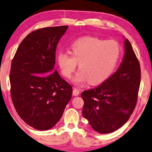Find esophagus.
I'll use <instances>...</instances> for the list:
<instances>
[{"label": "esophagus", "mask_w": 152, "mask_h": 152, "mask_svg": "<svg viewBox=\"0 0 152 152\" xmlns=\"http://www.w3.org/2000/svg\"><path fill=\"white\" fill-rule=\"evenodd\" d=\"M80 93V90H79L77 88H74L73 91H72V94L74 96H78Z\"/></svg>", "instance_id": "esophagus-1"}]
</instances>
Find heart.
<instances>
[{"label": "heart", "instance_id": "b5f03b06", "mask_svg": "<svg viewBox=\"0 0 152 152\" xmlns=\"http://www.w3.org/2000/svg\"><path fill=\"white\" fill-rule=\"evenodd\" d=\"M72 54L60 51L58 61L61 73L68 79L75 71L77 62L80 70L73 79L77 85L89 81L96 85L103 82L113 73L120 55L118 43L94 37H84L71 45Z\"/></svg>", "mask_w": 152, "mask_h": 152}]
</instances>
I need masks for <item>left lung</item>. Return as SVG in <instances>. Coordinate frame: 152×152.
Segmentation results:
<instances>
[{
	"instance_id": "obj_1",
	"label": "left lung",
	"mask_w": 152,
	"mask_h": 152,
	"mask_svg": "<svg viewBox=\"0 0 152 152\" xmlns=\"http://www.w3.org/2000/svg\"><path fill=\"white\" fill-rule=\"evenodd\" d=\"M117 71L99 86L81 93L82 115L100 134L113 132L127 121L135 108L140 83V67L128 39Z\"/></svg>"
}]
</instances>
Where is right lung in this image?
I'll return each instance as SVG.
<instances>
[{
    "instance_id": "1",
    "label": "right lung",
    "mask_w": 152,
    "mask_h": 152,
    "mask_svg": "<svg viewBox=\"0 0 152 152\" xmlns=\"http://www.w3.org/2000/svg\"><path fill=\"white\" fill-rule=\"evenodd\" d=\"M68 27H46L30 33L12 61L13 104L20 117L38 130L53 127L71 99L72 86L54 69L57 45Z\"/></svg>"
}]
</instances>
